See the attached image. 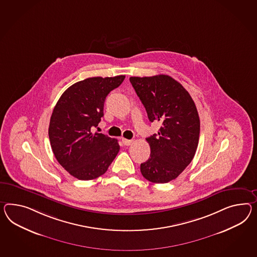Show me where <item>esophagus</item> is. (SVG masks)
Wrapping results in <instances>:
<instances>
[{
    "mask_svg": "<svg viewBox=\"0 0 257 257\" xmlns=\"http://www.w3.org/2000/svg\"><path fill=\"white\" fill-rule=\"evenodd\" d=\"M122 143H123V145H131L132 144V140H127V139L122 138Z\"/></svg>",
    "mask_w": 257,
    "mask_h": 257,
    "instance_id": "esophagus-1",
    "label": "esophagus"
}]
</instances>
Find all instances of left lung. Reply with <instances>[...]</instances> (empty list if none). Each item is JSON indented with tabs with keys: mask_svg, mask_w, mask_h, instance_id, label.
Segmentation results:
<instances>
[{
	"mask_svg": "<svg viewBox=\"0 0 257 257\" xmlns=\"http://www.w3.org/2000/svg\"><path fill=\"white\" fill-rule=\"evenodd\" d=\"M148 118L160 123L157 134L146 138L151 154L141 164L143 176L154 184H166L190 164L198 148L200 122L190 94L166 74L130 78Z\"/></svg>",
	"mask_w": 257,
	"mask_h": 257,
	"instance_id": "1",
	"label": "left lung"
}]
</instances>
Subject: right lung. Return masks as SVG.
I'll return each mask as SVG.
<instances>
[{"label":"right lung","mask_w":257,"mask_h":257,"mask_svg":"<svg viewBox=\"0 0 257 257\" xmlns=\"http://www.w3.org/2000/svg\"><path fill=\"white\" fill-rule=\"evenodd\" d=\"M125 75L91 77L73 84L59 98L50 118L48 136L55 158L72 176L93 180L108 170L118 154L116 139L93 134L103 116L106 97Z\"/></svg>","instance_id":"1"}]
</instances>
